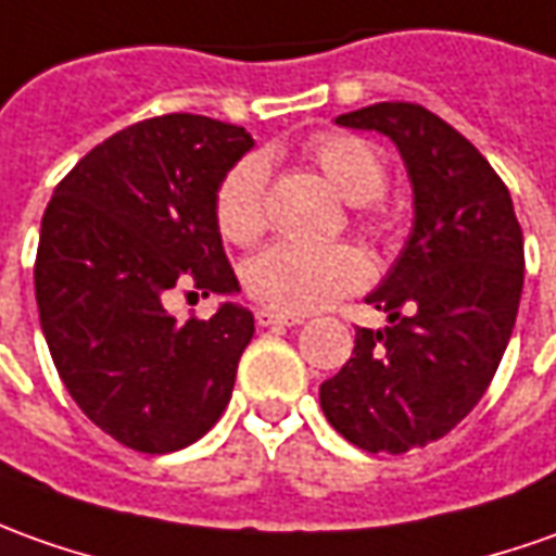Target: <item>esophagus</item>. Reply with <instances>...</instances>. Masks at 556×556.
<instances>
[{
	"instance_id": "obj_1",
	"label": "esophagus",
	"mask_w": 556,
	"mask_h": 556,
	"mask_svg": "<svg viewBox=\"0 0 556 556\" xmlns=\"http://www.w3.org/2000/svg\"><path fill=\"white\" fill-rule=\"evenodd\" d=\"M255 323L262 328L267 326H301L304 316H294V313H279V309L270 307H258L255 309Z\"/></svg>"
}]
</instances>
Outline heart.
<instances>
[{
  "label": "heart",
  "mask_w": 556,
  "mask_h": 556,
  "mask_svg": "<svg viewBox=\"0 0 556 556\" xmlns=\"http://www.w3.org/2000/svg\"><path fill=\"white\" fill-rule=\"evenodd\" d=\"M309 157L323 169L331 188L346 203L362 206L387 191V164L374 146L346 134H319L309 139ZM264 188L267 164L249 154L228 169L215 194V222L230 243H252L264 230ZM371 230H387L383 215H368ZM249 292L270 307L286 313H309L328 307L341 294L358 289L368 279V262L346 243L307 247V243H274L247 264Z\"/></svg>",
  "instance_id": "obj_1"
}]
</instances>
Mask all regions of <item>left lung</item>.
Wrapping results in <instances>:
<instances>
[{
	"mask_svg": "<svg viewBox=\"0 0 556 556\" xmlns=\"http://www.w3.org/2000/svg\"><path fill=\"white\" fill-rule=\"evenodd\" d=\"M392 139L414 191L405 249L365 301L387 328H356L341 371L319 387L326 420L368 453H407L451 432L481 402L515 328L523 233L481 151L414 103L338 115Z\"/></svg>",
	"mask_w": 556,
	"mask_h": 556,
	"instance_id": "8db88e82",
	"label": "left lung"
}]
</instances>
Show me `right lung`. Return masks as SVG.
<instances>
[{
    "label": "right lung",
    "mask_w": 556,
    "mask_h": 556,
    "mask_svg": "<svg viewBox=\"0 0 556 556\" xmlns=\"http://www.w3.org/2000/svg\"><path fill=\"white\" fill-rule=\"evenodd\" d=\"M252 146L203 115L139 121L88 151L45 210L41 334L75 405L124 447L182 451L228 407L252 313L225 301L179 323L167 298L240 292L215 194Z\"/></svg>",
    "instance_id": "obj_1"
}]
</instances>
